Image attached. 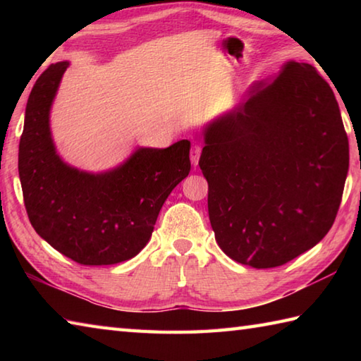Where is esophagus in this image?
Returning <instances> with one entry per match:
<instances>
[{
    "label": "esophagus",
    "mask_w": 361,
    "mask_h": 361,
    "mask_svg": "<svg viewBox=\"0 0 361 361\" xmlns=\"http://www.w3.org/2000/svg\"><path fill=\"white\" fill-rule=\"evenodd\" d=\"M200 153H202V147H200V145L194 144L192 149H190V161H192L194 166L198 164V158H200Z\"/></svg>",
    "instance_id": "esophagus-1"
}]
</instances>
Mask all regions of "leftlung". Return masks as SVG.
Returning a JSON list of instances; mask_svg holds the SVG:
<instances>
[{"mask_svg": "<svg viewBox=\"0 0 361 361\" xmlns=\"http://www.w3.org/2000/svg\"><path fill=\"white\" fill-rule=\"evenodd\" d=\"M200 166L221 251L252 268L287 264L323 240L338 212L349 141L329 83L287 62L203 128Z\"/></svg>", "mask_w": 361, "mask_h": 361, "instance_id": "1", "label": "left lung"}]
</instances>
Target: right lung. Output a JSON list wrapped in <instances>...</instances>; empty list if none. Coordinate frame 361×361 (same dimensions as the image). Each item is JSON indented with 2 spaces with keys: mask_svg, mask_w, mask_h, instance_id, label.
I'll return each mask as SVG.
<instances>
[{
  "mask_svg": "<svg viewBox=\"0 0 361 361\" xmlns=\"http://www.w3.org/2000/svg\"><path fill=\"white\" fill-rule=\"evenodd\" d=\"M68 66L51 65L27 99L18 149L27 217L42 239L74 262L119 264L147 245L166 198L189 175L190 142L140 147L101 173L66 164L52 141L49 113Z\"/></svg>",
  "mask_w": 361,
  "mask_h": 361,
  "instance_id": "add662e5",
  "label": "right lung"
}]
</instances>
